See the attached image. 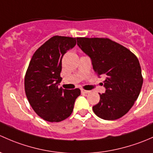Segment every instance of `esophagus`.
I'll use <instances>...</instances> for the list:
<instances>
[{
    "instance_id": "obj_1",
    "label": "esophagus",
    "mask_w": 153,
    "mask_h": 153,
    "mask_svg": "<svg viewBox=\"0 0 153 153\" xmlns=\"http://www.w3.org/2000/svg\"><path fill=\"white\" fill-rule=\"evenodd\" d=\"M81 92L82 93V94H89L90 91H86V90H84V89H81Z\"/></svg>"
}]
</instances>
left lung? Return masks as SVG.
Segmentation results:
<instances>
[{"label": "left lung", "mask_w": 153, "mask_h": 153, "mask_svg": "<svg viewBox=\"0 0 153 153\" xmlns=\"http://www.w3.org/2000/svg\"><path fill=\"white\" fill-rule=\"evenodd\" d=\"M77 45L90 56L99 76L104 75L105 93L93 107L97 116L116 120L124 116L134 105L143 84L138 58L127 48L108 38L76 37Z\"/></svg>", "instance_id": "1"}]
</instances>
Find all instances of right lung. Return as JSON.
I'll return each mask as SVG.
<instances>
[{
	"instance_id": "1",
	"label": "right lung",
	"mask_w": 153,
	"mask_h": 153,
	"mask_svg": "<svg viewBox=\"0 0 153 153\" xmlns=\"http://www.w3.org/2000/svg\"><path fill=\"white\" fill-rule=\"evenodd\" d=\"M76 43V38L53 36L34 52L26 71V97L34 112L47 122H59L69 117L81 94L79 88H58L62 56Z\"/></svg>"
}]
</instances>
